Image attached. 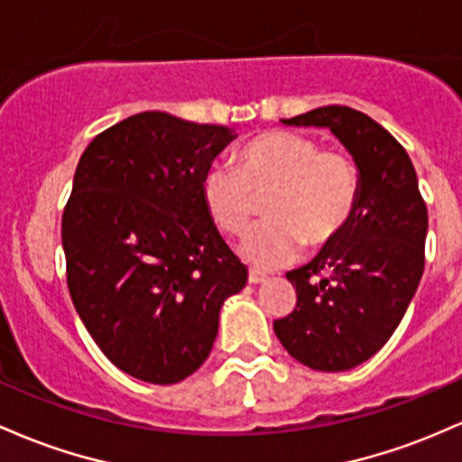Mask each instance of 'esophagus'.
Instances as JSON below:
<instances>
[{"mask_svg":"<svg viewBox=\"0 0 462 462\" xmlns=\"http://www.w3.org/2000/svg\"><path fill=\"white\" fill-rule=\"evenodd\" d=\"M263 282H266V274L259 271H248V283L257 286V283H263Z\"/></svg>","mask_w":462,"mask_h":462,"instance_id":"34e87169","label":"esophagus"}]
</instances>
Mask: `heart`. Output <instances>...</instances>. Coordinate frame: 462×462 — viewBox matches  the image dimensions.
Here are the masks:
<instances>
[{
    "instance_id": "1",
    "label": "heart",
    "mask_w": 462,
    "mask_h": 462,
    "mask_svg": "<svg viewBox=\"0 0 462 462\" xmlns=\"http://www.w3.org/2000/svg\"><path fill=\"white\" fill-rule=\"evenodd\" d=\"M240 168L211 163L200 196L214 225L242 236L255 214V196L271 191L263 214L240 253L257 268H277L299 255L303 242L320 246L338 236L357 203L360 179L356 162L343 150H323L314 137L268 131L237 154Z\"/></svg>"
}]
</instances>
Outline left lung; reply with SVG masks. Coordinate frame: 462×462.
<instances>
[{
    "label": "left lung",
    "instance_id": "1",
    "mask_svg": "<svg viewBox=\"0 0 462 462\" xmlns=\"http://www.w3.org/2000/svg\"><path fill=\"white\" fill-rule=\"evenodd\" d=\"M282 124L329 128L356 162L360 191L343 231L286 274L297 308L273 329L300 365L349 371L386 345L417 292L428 209L411 157L375 119L331 105Z\"/></svg>",
    "mask_w": 462,
    "mask_h": 462
}]
</instances>
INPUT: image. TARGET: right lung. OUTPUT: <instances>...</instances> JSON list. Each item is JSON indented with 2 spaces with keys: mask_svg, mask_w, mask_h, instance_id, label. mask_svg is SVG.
Masks as SVG:
<instances>
[{
  "mask_svg": "<svg viewBox=\"0 0 462 462\" xmlns=\"http://www.w3.org/2000/svg\"><path fill=\"white\" fill-rule=\"evenodd\" d=\"M236 131L143 111L82 152L63 211L67 286L119 371L176 384L209 357L220 308L248 271L207 214L200 183Z\"/></svg>",
  "mask_w": 462,
  "mask_h": 462,
  "instance_id": "1",
  "label": "right lung"
}]
</instances>
